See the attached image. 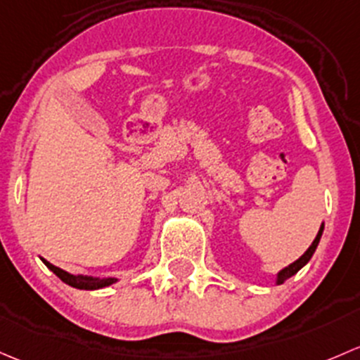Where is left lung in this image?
I'll return each instance as SVG.
<instances>
[{
	"label": "left lung",
	"instance_id": "1",
	"mask_svg": "<svg viewBox=\"0 0 360 360\" xmlns=\"http://www.w3.org/2000/svg\"><path fill=\"white\" fill-rule=\"evenodd\" d=\"M322 231H324V224H322V225H321V229H319V232H317L316 239H314V243L310 244V248H309V250H307L305 253H303L302 257L298 258V260H296V262H292L291 265H288L286 269H283V270H281L279 274H277V279H276V283H277V284H283L284 281H288V279H290V277L295 276V274L298 272V270L302 269V266H305L307 263H309L310 258H312V255L316 253V248H317L319 240H321Z\"/></svg>",
	"mask_w": 360,
	"mask_h": 360
}]
</instances>
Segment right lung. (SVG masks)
<instances>
[{
  "label": "right lung",
  "instance_id": "right-lung-1",
  "mask_svg": "<svg viewBox=\"0 0 360 360\" xmlns=\"http://www.w3.org/2000/svg\"><path fill=\"white\" fill-rule=\"evenodd\" d=\"M43 260V258H41ZM44 265L48 266V269L51 270V272L55 274V276L58 277L60 281H64L65 284H69V286L72 288H77V290H100V288H107L110 286V284L116 283L117 279H114V277H107V279H100V277H88V276H74V274H69L65 272V270L58 269V266L51 265L50 262L43 260Z\"/></svg>",
  "mask_w": 360,
  "mask_h": 360
}]
</instances>
